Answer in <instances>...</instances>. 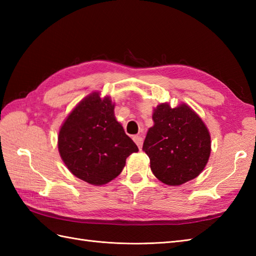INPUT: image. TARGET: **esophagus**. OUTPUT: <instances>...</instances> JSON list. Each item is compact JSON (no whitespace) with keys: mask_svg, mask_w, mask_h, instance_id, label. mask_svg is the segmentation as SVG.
<instances>
[{"mask_svg":"<svg viewBox=\"0 0 256 256\" xmlns=\"http://www.w3.org/2000/svg\"><path fill=\"white\" fill-rule=\"evenodd\" d=\"M133 140H134V142L136 143V145L138 146V148H140V150H142V146H143V138L142 136H133Z\"/></svg>","mask_w":256,"mask_h":256,"instance_id":"obj_1","label":"esophagus"}]
</instances>
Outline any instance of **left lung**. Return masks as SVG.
<instances>
[{"label":"left lung","mask_w":256,"mask_h":256,"mask_svg":"<svg viewBox=\"0 0 256 256\" xmlns=\"http://www.w3.org/2000/svg\"><path fill=\"white\" fill-rule=\"evenodd\" d=\"M154 125L143 144L156 178L179 186L199 176L208 162L211 140L208 128L187 104L170 108L160 103L154 108Z\"/></svg>","instance_id":"1"}]
</instances>
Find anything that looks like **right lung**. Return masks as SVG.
Here are the masks:
<instances>
[{
    "instance_id": "1",
    "label": "right lung",
    "mask_w": 256,
    "mask_h": 256,
    "mask_svg": "<svg viewBox=\"0 0 256 256\" xmlns=\"http://www.w3.org/2000/svg\"><path fill=\"white\" fill-rule=\"evenodd\" d=\"M62 160L76 177L96 186L121 174L136 144L114 116V104L99 92L86 96L62 125L58 135Z\"/></svg>"
}]
</instances>
